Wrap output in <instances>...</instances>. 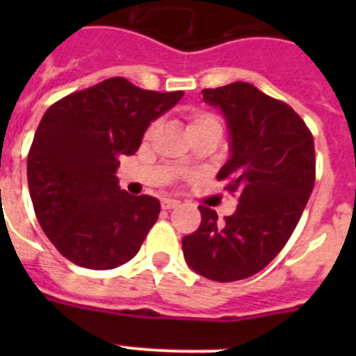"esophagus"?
<instances>
[{
	"label": "esophagus",
	"instance_id": "34e87169",
	"mask_svg": "<svg viewBox=\"0 0 356 356\" xmlns=\"http://www.w3.org/2000/svg\"><path fill=\"white\" fill-rule=\"evenodd\" d=\"M178 205H180V201L169 200V197H163V200H162V209H163V210L176 209V207H178Z\"/></svg>",
	"mask_w": 356,
	"mask_h": 356
}]
</instances>
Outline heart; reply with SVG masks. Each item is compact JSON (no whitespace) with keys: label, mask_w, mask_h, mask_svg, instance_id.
Segmentation results:
<instances>
[{"label":"heart","mask_w":356,"mask_h":356,"mask_svg":"<svg viewBox=\"0 0 356 356\" xmlns=\"http://www.w3.org/2000/svg\"><path fill=\"white\" fill-rule=\"evenodd\" d=\"M155 124L147 130V135L153 134ZM188 134L197 135V134H219L221 135V122L216 115L207 114V112H194L188 119Z\"/></svg>","instance_id":"1"}]
</instances>
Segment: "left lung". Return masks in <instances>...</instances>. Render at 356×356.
<instances>
[{"mask_svg": "<svg viewBox=\"0 0 356 356\" xmlns=\"http://www.w3.org/2000/svg\"><path fill=\"white\" fill-rule=\"evenodd\" d=\"M221 110L229 155L217 172L238 207L225 222L200 207L201 225L181 238L185 262L213 282H237L262 271L284 250L316 181L314 137L284 102L246 81L203 90Z\"/></svg>", "mask_w": 356, "mask_h": 356, "instance_id": "left-lung-1", "label": "left lung"}]
</instances>
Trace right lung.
Segmentation results:
<instances>
[{"label": "right lung", "instance_id": "1", "mask_svg": "<svg viewBox=\"0 0 356 356\" xmlns=\"http://www.w3.org/2000/svg\"><path fill=\"white\" fill-rule=\"evenodd\" d=\"M184 92H155L108 78L49 106L28 153V187L40 228L80 267L114 269L139 253L160 201L121 191L122 155Z\"/></svg>", "mask_w": 356, "mask_h": 356}]
</instances>
